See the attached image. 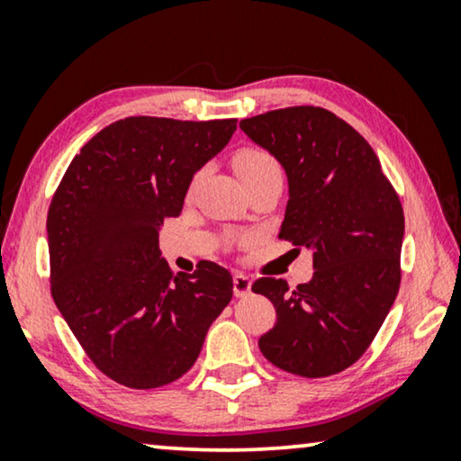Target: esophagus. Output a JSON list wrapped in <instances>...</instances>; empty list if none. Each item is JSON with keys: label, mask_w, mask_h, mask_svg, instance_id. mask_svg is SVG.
Returning <instances> with one entry per match:
<instances>
[{"label": "esophagus", "mask_w": 461, "mask_h": 461, "mask_svg": "<svg viewBox=\"0 0 461 461\" xmlns=\"http://www.w3.org/2000/svg\"><path fill=\"white\" fill-rule=\"evenodd\" d=\"M249 292H251L249 276H245L243 273H237L232 276V294H235L237 298H245V295H249Z\"/></svg>", "instance_id": "esophagus-1"}]
</instances>
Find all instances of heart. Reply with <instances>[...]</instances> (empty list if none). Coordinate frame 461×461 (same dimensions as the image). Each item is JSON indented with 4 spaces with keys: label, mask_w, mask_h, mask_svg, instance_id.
<instances>
[{
    "label": "heart",
    "mask_w": 461,
    "mask_h": 461,
    "mask_svg": "<svg viewBox=\"0 0 461 461\" xmlns=\"http://www.w3.org/2000/svg\"><path fill=\"white\" fill-rule=\"evenodd\" d=\"M235 167H237L239 176H248V174L260 172V169L276 167V163L273 161V157H268L264 150L245 149L235 157Z\"/></svg>",
    "instance_id": "heart-1"
}]
</instances>
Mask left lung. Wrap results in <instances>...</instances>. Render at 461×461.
<instances>
[{"mask_svg":"<svg viewBox=\"0 0 461 461\" xmlns=\"http://www.w3.org/2000/svg\"><path fill=\"white\" fill-rule=\"evenodd\" d=\"M239 128L285 169L279 237L304 245L314 268L295 289L273 276L251 285L276 308L258 346L289 374L333 375L367 350L399 294L401 201L369 142L321 106L268 111Z\"/></svg>","mask_w":461,"mask_h":461,"instance_id":"1","label":"left lung"}]
</instances>
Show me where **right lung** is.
Instances as JSON below:
<instances>
[{
  "label": "right lung",
  "mask_w": 461,
  "mask_h": 461,
  "mask_svg": "<svg viewBox=\"0 0 461 461\" xmlns=\"http://www.w3.org/2000/svg\"><path fill=\"white\" fill-rule=\"evenodd\" d=\"M235 130L237 119H119L81 147L54 194V302L94 365L123 386L185 375L232 298L230 273L213 262L172 276L159 230Z\"/></svg>",
  "instance_id": "1"
}]
</instances>
